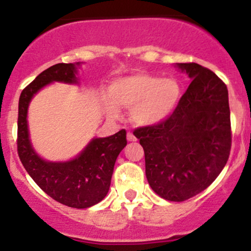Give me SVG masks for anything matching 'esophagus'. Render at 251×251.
Listing matches in <instances>:
<instances>
[{
    "instance_id": "34e87169",
    "label": "esophagus",
    "mask_w": 251,
    "mask_h": 251,
    "mask_svg": "<svg viewBox=\"0 0 251 251\" xmlns=\"http://www.w3.org/2000/svg\"><path fill=\"white\" fill-rule=\"evenodd\" d=\"M127 140H128V142H135V140H137V138L134 137V134L132 133V132H128V133H127Z\"/></svg>"
}]
</instances>
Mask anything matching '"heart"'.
Wrapping results in <instances>:
<instances>
[{"instance_id": "heart-1", "label": "heart", "mask_w": 251, "mask_h": 251, "mask_svg": "<svg viewBox=\"0 0 251 251\" xmlns=\"http://www.w3.org/2000/svg\"><path fill=\"white\" fill-rule=\"evenodd\" d=\"M111 97L113 101L105 102L109 116H119V106L132 111L135 124L151 126L171 116L180 100V87L174 79L140 72L117 80L111 86Z\"/></svg>"}]
</instances>
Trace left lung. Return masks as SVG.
<instances>
[{
	"label": "left lung",
	"mask_w": 251,
	"mask_h": 251,
	"mask_svg": "<svg viewBox=\"0 0 251 251\" xmlns=\"http://www.w3.org/2000/svg\"><path fill=\"white\" fill-rule=\"evenodd\" d=\"M192 81L169 118L138 127L146 178L166 201H184L204 191L229 159L231 123L227 88L212 71L179 63Z\"/></svg>",
	"instance_id": "left-lung-1"
}]
</instances>
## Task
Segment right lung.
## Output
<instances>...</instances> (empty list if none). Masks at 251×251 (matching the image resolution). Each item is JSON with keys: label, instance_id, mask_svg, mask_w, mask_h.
<instances>
[{"label": "right lung", "instance_id": "1", "mask_svg": "<svg viewBox=\"0 0 251 251\" xmlns=\"http://www.w3.org/2000/svg\"><path fill=\"white\" fill-rule=\"evenodd\" d=\"M75 74L74 63H56L22 91L17 118V153L25 171L54 201L85 209L96 205L107 195L117 157L127 144L125 129L107 138H96L73 160L51 163L41 159L31 148L27 124L28 105L34 94L53 81L76 83Z\"/></svg>", "mask_w": 251, "mask_h": 251}]
</instances>
